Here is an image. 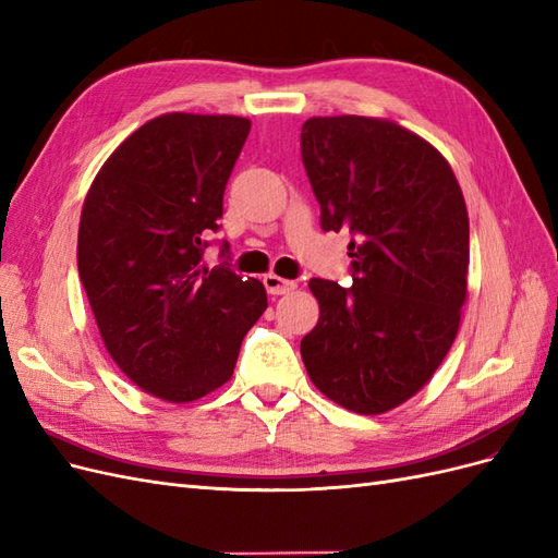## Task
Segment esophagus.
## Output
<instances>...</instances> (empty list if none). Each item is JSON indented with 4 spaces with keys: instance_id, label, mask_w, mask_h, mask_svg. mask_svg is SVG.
Returning a JSON list of instances; mask_svg holds the SVG:
<instances>
[{
    "instance_id": "esophagus-1",
    "label": "esophagus",
    "mask_w": 558,
    "mask_h": 558,
    "mask_svg": "<svg viewBox=\"0 0 558 558\" xmlns=\"http://www.w3.org/2000/svg\"><path fill=\"white\" fill-rule=\"evenodd\" d=\"M263 283H265V289H267L269 295H286V293L295 291V286H298L295 281L281 279V277H277V275H265V277H263Z\"/></svg>"
}]
</instances>
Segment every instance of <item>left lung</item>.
Segmentation results:
<instances>
[{
    "instance_id": "obj_1",
    "label": "left lung",
    "mask_w": 558,
    "mask_h": 558,
    "mask_svg": "<svg viewBox=\"0 0 558 558\" xmlns=\"http://www.w3.org/2000/svg\"><path fill=\"white\" fill-rule=\"evenodd\" d=\"M302 162L320 228L351 234L353 286L312 279L318 324L300 353L312 384L356 414L412 398L440 367L468 295V209L418 134L365 116L310 118Z\"/></svg>"
}]
</instances>
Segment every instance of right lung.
<instances>
[{"label": "right lung", "mask_w": 558, "mask_h": 558, "mask_svg": "<svg viewBox=\"0 0 558 558\" xmlns=\"http://www.w3.org/2000/svg\"><path fill=\"white\" fill-rule=\"evenodd\" d=\"M240 116L165 113L97 172L78 226V277L116 365L142 391L191 402L230 377L265 286L202 263L248 137Z\"/></svg>", "instance_id": "add662e5"}]
</instances>
